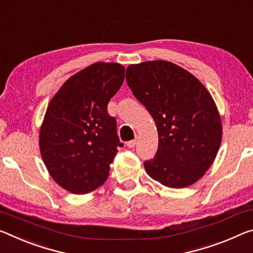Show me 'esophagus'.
Masks as SVG:
<instances>
[{"label": "esophagus", "mask_w": 253, "mask_h": 253, "mask_svg": "<svg viewBox=\"0 0 253 253\" xmlns=\"http://www.w3.org/2000/svg\"><path fill=\"white\" fill-rule=\"evenodd\" d=\"M135 144H136V139H134V140H131V141H127V142H126V146H127V148H130V149L134 148V147H135Z\"/></svg>", "instance_id": "34e87169"}]
</instances>
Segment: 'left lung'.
Returning a JSON list of instances; mask_svg holds the SVG:
<instances>
[{"label":"left lung","mask_w":253,"mask_h":253,"mask_svg":"<svg viewBox=\"0 0 253 253\" xmlns=\"http://www.w3.org/2000/svg\"><path fill=\"white\" fill-rule=\"evenodd\" d=\"M126 83L158 130V150L144 161L148 175L170 188L196 183L221 146L222 122L212 95L193 74L165 60L130 65Z\"/></svg>","instance_id":"left-lung-1"}]
</instances>
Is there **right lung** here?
<instances>
[{
    "label": "right lung",
    "mask_w": 253,
    "mask_h": 253,
    "mask_svg": "<svg viewBox=\"0 0 253 253\" xmlns=\"http://www.w3.org/2000/svg\"><path fill=\"white\" fill-rule=\"evenodd\" d=\"M124 75L122 65L95 63L68 78L49 103L39 133L41 157L52 179L70 193L87 194L104 184L123 146L107 104Z\"/></svg>",
    "instance_id": "obj_1"
}]
</instances>
